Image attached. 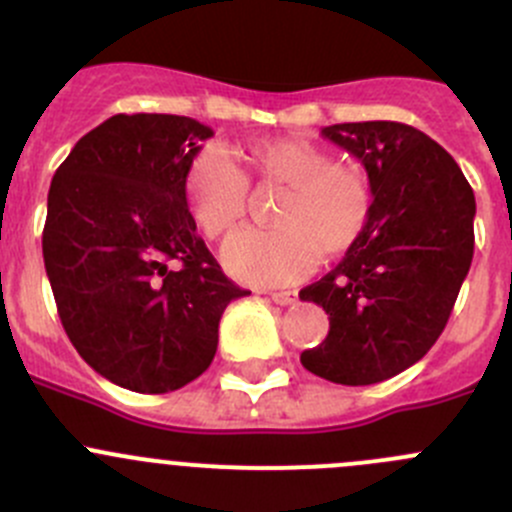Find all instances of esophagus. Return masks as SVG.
<instances>
[{
  "label": "esophagus",
  "mask_w": 512,
  "mask_h": 512,
  "mask_svg": "<svg viewBox=\"0 0 512 512\" xmlns=\"http://www.w3.org/2000/svg\"><path fill=\"white\" fill-rule=\"evenodd\" d=\"M270 299L275 304H280V307H289V304L297 302V292H272Z\"/></svg>",
  "instance_id": "34e87169"
}]
</instances>
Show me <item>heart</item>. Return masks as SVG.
<instances>
[{"mask_svg":"<svg viewBox=\"0 0 512 512\" xmlns=\"http://www.w3.org/2000/svg\"><path fill=\"white\" fill-rule=\"evenodd\" d=\"M250 178L282 190L272 230H242L223 247V265L247 285H292L312 275L319 255L334 260L361 240L371 215V185L361 168L334 163L319 143L265 138L242 153ZM245 173L223 148H205L185 170V208L208 240L240 225L247 208Z\"/></svg>","mask_w":512,"mask_h":512,"instance_id":"heart-1","label":"heart"}]
</instances>
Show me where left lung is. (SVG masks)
Here are the masks:
<instances>
[{
  "label": "left lung",
  "instance_id": "obj_1",
  "mask_svg": "<svg viewBox=\"0 0 512 512\" xmlns=\"http://www.w3.org/2000/svg\"><path fill=\"white\" fill-rule=\"evenodd\" d=\"M322 136L361 160L374 200L361 240L299 292L329 314L327 339L299 359L334 384H379L441 337L471 270L476 198L456 160L414 126L337 123Z\"/></svg>",
  "mask_w": 512,
  "mask_h": 512
}]
</instances>
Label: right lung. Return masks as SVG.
Returning a JSON list of instances; mask_svg holds the SVG:
<instances>
[{"instance_id":"right-lung-1","label":"right lung","mask_w":512,"mask_h":512,"mask_svg":"<svg viewBox=\"0 0 512 512\" xmlns=\"http://www.w3.org/2000/svg\"><path fill=\"white\" fill-rule=\"evenodd\" d=\"M210 136L188 116L118 113L51 180L41 250L61 324L91 369L138 394L198 379L225 307L250 294L223 275L185 208V170Z\"/></svg>"}]
</instances>
